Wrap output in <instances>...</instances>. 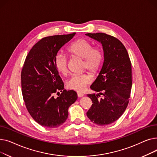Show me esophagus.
<instances>
[{
	"mask_svg": "<svg viewBox=\"0 0 157 157\" xmlns=\"http://www.w3.org/2000/svg\"><path fill=\"white\" fill-rule=\"evenodd\" d=\"M83 95H84V94H83L79 93V92H78V96L79 97H83Z\"/></svg>",
	"mask_w": 157,
	"mask_h": 157,
	"instance_id": "1",
	"label": "esophagus"
}]
</instances>
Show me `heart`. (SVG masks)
I'll list each match as a JSON object with an SVG mask.
<instances>
[{
    "label": "heart",
    "mask_w": 157,
    "mask_h": 157,
    "mask_svg": "<svg viewBox=\"0 0 157 157\" xmlns=\"http://www.w3.org/2000/svg\"><path fill=\"white\" fill-rule=\"evenodd\" d=\"M69 51L73 55L84 59L83 69L91 72H95L99 68L103 59V53L100 48L93 47L89 41L85 39H79L74 42L69 48ZM56 69L62 74L68 72V59L62 52L58 53L55 58ZM92 81V76L88 74H74L67 81L69 88L82 92L86 86Z\"/></svg>",
    "instance_id": "1"
}]
</instances>
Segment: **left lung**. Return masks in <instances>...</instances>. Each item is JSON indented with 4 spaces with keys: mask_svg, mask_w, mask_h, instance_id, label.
Instances as JSON below:
<instances>
[{
    "mask_svg": "<svg viewBox=\"0 0 157 157\" xmlns=\"http://www.w3.org/2000/svg\"><path fill=\"white\" fill-rule=\"evenodd\" d=\"M86 36L102 45L104 62L95 81L90 86L98 94H88L92 105L88 118L98 125L117 121L125 111L129 102L132 85V65L125 47L117 38L104 33ZM103 95L101 100L98 97Z\"/></svg>",
    "mask_w": 157,
    "mask_h": 157,
    "instance_id": "obj_1",
    "label": "left lung"
}]
</instances>
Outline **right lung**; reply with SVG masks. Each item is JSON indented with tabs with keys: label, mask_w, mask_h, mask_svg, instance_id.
<instances>
[{
	"label": "right lung",
	"mask_w": 157,
	"mask_h": 157,
	"mask_svg": "<svg viewBox=\"0 0 157 157\" xmlns=\"http://www.w3.org/2000/svg\"><path fill=\"white\" fill-rule=\"evenodd\" d=\"M76 33L43 38L28 53L21 74V92L26 108L40 125L47 128L60 126L68 118V109L76 102L77 94L64 90L63 81L55 64L60 49ZM62 93L55 98V93Z\"/></svg>",
	"instance_id": "add662e5"
}]
</instances>
